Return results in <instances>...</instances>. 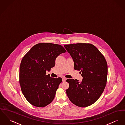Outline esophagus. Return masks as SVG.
Masks as SVG:
<instances>
[{
    "instance_id": "34e87169",
    "label": "esophagus",
    "mask_w": 125,
    "mask_h": 125,
    "mask_svg": "<svg viewBox=\"0 0 125 125\" xmlns=\"http://www.w3.org/2000/svg\"><path fill=\"white\" fill-rule=\"evenodd\" d=\"M66 79H67L66 78H65V77H63V78H62V81L64 82V81H65L66 80Z\"/></svg>"
}]
</instances>
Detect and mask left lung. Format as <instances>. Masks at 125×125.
Listing matches in <instances>:
<instances>
[{"label": "left lung", "mask_w": 125, "mask_h": 125, "mask_svg": "<svg viewBox=\"0 0 125 125\" xmlns=\"http://www.w3.org/2000/svg\"><path fill=\"white\" fill-rule=\"evenodd\" d=\"M74 62V69L80 70L83 79H68L66 90L70 101L85 107L92 105L100 97L106 87L107 65L104 56L96 47L89 43L65 45Z\"/></svg>", "instance_id": "1"}]
</instances>
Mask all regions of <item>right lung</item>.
<instances>
[{
	"label": "right lung",
	"mask_w": 125,
	"mask_h": 125,
	"mask_svg": "<svg viewBox=\"0 0 125 125\" xmlns=\"http://www.w3.org/2000/svg\"><path fill=\"white\" fill-rule=\"evenodd\" d=\"M66 52L61 45L40 43L33 46L22 58L19 84L26 99L33 106L43 107L53 100L62 78L51 77L46 75V71L55 66L58 56Z\"/></svg>",
	"instance_id": "1"
}]
</instances>
